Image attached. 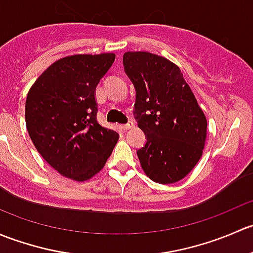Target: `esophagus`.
I'll use <instances>...</instances> for the list:
<instances>
[{"mask_svg":"<svg viewBox=\"0 0 253 253\" xmlns=\"http://www.w3.org/2000/svg\"><path fill=\"white\" fill-rule=\"evenodd\" d=\"M122 129H125V131H127V129H131V128H133L134 127V124L132 121H129L128 124H126V125H122Z\"/></svg>","mask_w":253,"mask_h":253,"instance_id":"esophagus-1","label":"esophagus"}]
</instances>
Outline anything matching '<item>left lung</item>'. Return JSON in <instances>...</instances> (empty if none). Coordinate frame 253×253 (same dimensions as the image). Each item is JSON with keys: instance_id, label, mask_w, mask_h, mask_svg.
Segmentation results:
<instances>
[{"instance_id": "obj_1", "label": "left lung", "mask_w": 253, "mask_h": 253, "mask_svg": "<svg viewBox=\"0 0 253 253\" xmlns=\"http://www.w3.org/2000/svg\"><path fill=\"white\" fill-rule=\"evenodd\" d=\"M125 72L136 88L134 114L147 143L137 150L145 175L175 183L202 157L207 119L182 72L171 61L145 51L124 55Z\"/></svg>"}]
</instances>
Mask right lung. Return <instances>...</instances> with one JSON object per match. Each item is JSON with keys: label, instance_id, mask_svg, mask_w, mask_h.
<instances>
[{"label": "right lung", "instance_id": "right-lung-1", "mask_svg": "<svg viewBox=\"0 0 253 253\" xmlns=\"http://www.w3.org/2000/svg\"><path fill=\"white\" fill-rule=\"evenodd\" d=\"M115 53L66 56L47 67L29 89L25 124L42 158L65 177L86 181L98 174L119 133L96 120L95 89Z\"/></svg>", "mask_w": 253, "mask_h": 253}]
</instances>
